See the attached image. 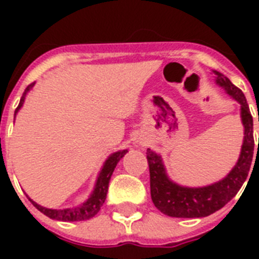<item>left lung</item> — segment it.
I'll list each match as a JSON object with an SVG mask.
<instances>
[{
  "mask_svg": "<svg viewBox=\"0 0 259 259\" xmlns=\"http://www.w3.org/2000/svg\"><path fill=\"white\" fill-rule=\"evenodd\" d=\"M212 74L215 75V83L218 86L241 106V121L245 134L241 154L233 169L222 180L204 187H185L170 180L160 154L150 149L146 150L150 173V196L156 208L168 217L204 218L225 207L245 183L253 161L254 148L257 149V146L254 145L253 117L245 95L230 82L227 76L218 71H212Z\"/></svg>",
  "mask_w": 259,
  "mask_h": 259,
  "instance_id": "1",
  "label": "left lung"
}]
</instances>
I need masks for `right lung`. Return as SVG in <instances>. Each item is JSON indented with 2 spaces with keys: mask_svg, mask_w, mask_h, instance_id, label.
<instances>
[{
  "mask_svg": "<svg viewBox=\"0 0 259 259\" xmlns=\"http://www.w3.org/2000/svg\"><path fill=\"white\" fill-rule=\"evenodd\" d=\"M34 86V83L29 84V86L25 89V93L22 94L21 99H20V105L16 109V113H14V117L16 114L18 113V110L21 109L22 105H24V101H25L26 94L29 93V90ZM127 153V149L118 150V152H114L106 158V161L103 162L101 170L98 173L97 181H95V185H94L93 192L90 193V196L87 197L86 200L80 203L79 205H75V207H70V208H63V209H54V208H47V207H42V205L37 204L36 201H33L28 195L26 197L29 199V201L36 207V208L42 212L46 217L51 218V219H55V221L60 222H79V221H87V219H91L99 212V209L103 205L106 200V195H107V189H109V181L111 179V175H113L115 166H117L118 161L121 160L125 154Z\"/></svg>",
  "mask_w": 259,
  "mask_h": 259,
  "instance_id": "1",
  "label": "right lung"
}]
</instances>
